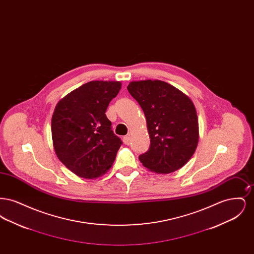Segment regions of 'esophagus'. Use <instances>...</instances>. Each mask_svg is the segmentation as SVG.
<instances>
[{
	"label": "esophagus",
	"mask_w": 254,
	"mask_h": 254,
	"mask_svg": "<svg viewBox=\"0 0 254 254\" xmlns=\"http://www.w3.org/2000/svg\"><path fill=\"white\" fill-rule=\"evenodd\" d=\"M124 143L126 145H129V143H130V136L129 135H127V136L124 137Z\"/></svg>",
	"instance_id": "esophagus-1"
}]
</instances>
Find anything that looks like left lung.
I'll return each mask as SVG.
<instances>
[{"mask_svg":"<svg viewBox=\"0 0 254 254\" xmlns=\"http://www.w3.org/2000/svg\"><path fill=\"white\" fill-rule=\"evenodd\" d=\"M127 90L145 113L150 138L148 150L139 156L143 166L164 174L181 169L193 155L199 140L191 100L159 80L131 82Z\"/></svg>","mask_w":254,"mask_h":254,"instance_id":"8db88e82","label":"left lung"}]
</instances>
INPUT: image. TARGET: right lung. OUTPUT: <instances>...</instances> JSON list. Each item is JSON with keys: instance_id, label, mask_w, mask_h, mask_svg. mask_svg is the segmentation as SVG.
<instances>
[{"instance_id": "add662e5", "label": "right lung", "mask_w": 254, "mask_h": 254, "mask_svg": "<svg viewBox=\"0 0 254 254\" xmlns=\"http://www.w3.org/2000/svg\"><path fill=\"white\" fill-rule=\"evenodd\" d=\"M120 82L91 81L74 89L57 104L51 132L57 157L76 175L97 178L113 165L123 142L106 115Z\"/></svg>"}]
</instances>
